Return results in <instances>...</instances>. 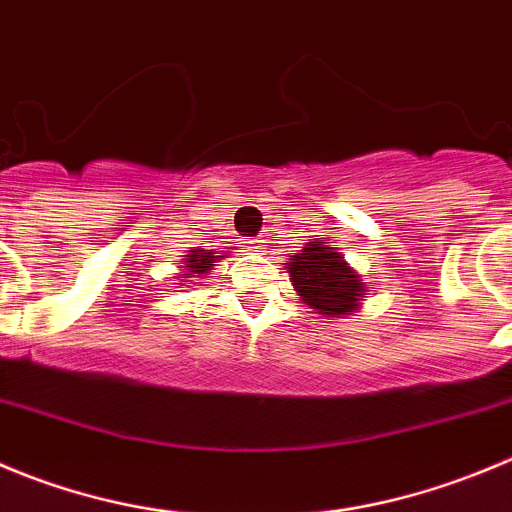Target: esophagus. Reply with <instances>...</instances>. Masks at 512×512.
<instances>
[{
    "label": "esophagus",
    "instance_id": "1",
    "mask_svg": "<svg viewBox=\"0 0 512 512\" xmlns=\"http://www.w3.org/2000/svg\"><path fill=\"white\" fill-rule=\"evenodd\" d=\"M245 245H247V250L257 252V255H260V252H265V240H260V237H257V240H247Z\"/></svg>",
    "mask_w": 512,
    "mask_h": 512
}]
</instances>
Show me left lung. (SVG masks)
I'll list each match as a JSON object with an SVG mask.
<instances>
[{
	"instance_id": "1",
	"label": "left lung",
	"mask_w": 512,
	"mask_h": 512,
	"mask_svg": "<svg viewBox=\"0 0 512 512\" xmlns=\"http://www.w3.org/2000/svg\"><path fill=\"white\" fill-rule=\"evenodd\" d=\"M285 265L290 272V283L298 290L303 303L326 318L353 315L366 298L361 275L343 260L336 247L310 242L300 252L290 255V262Z\"/></svg>"
}]
</instances>
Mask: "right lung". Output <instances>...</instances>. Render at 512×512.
<instances>
[{"mask_svg": "<svg viewBox=\"0 0 512 512\" xmlns=\"http://www.w3.org/2000/svg\"><path fill=\"white\" fill-rule=\"evenodd\" d=\"M219 257L224 255H214V252L209 250H189V255H184V275L186 278H191V275H204V272L212 270V262L219 260ZM186 283V280H184Z\"/></svg>", "mask_w": 512, "mask_h": 512, "instance_id": "obj_1", "label": "right lung"}]
</instances>
